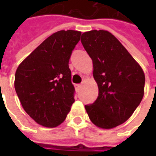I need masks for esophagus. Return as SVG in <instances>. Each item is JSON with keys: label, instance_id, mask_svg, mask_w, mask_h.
Returning a JSON list of instances; mask_svg holds the SVG:
<instances>
[{"label": "esophagus", "instance_id": "obj_1", "mask_svg": "<svg viewBox=\"0 0 156 156\" xmlns=\"http://www.w3.org/2000/svg\"><path fill=\"white\" fill-rule=\"evenodd\" d=\"M81 84H76L75 85V89H76V91L78 92L80 88H81Z\"/></svg>", "mask_w": 156, "mask_h": 156}]
</instances>
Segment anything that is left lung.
<instances>
[{"instance_id":"1","label":"left lung","mask_w":156,"mask_h":156,"mask_svg":"<svg viewBox=\"0 0 156 156\" xmlns=\"http://www.w3.org/2000/svg\"><path fill=\"white\" fill-rule=\"evenodd\" d=\"M81 42L93 60L98 87L94 103L85 105L88 117L102 129H112L130 117L144 96L145 78L140 66L115 36L104 30L82 34Z\"/></svg>"}]
</instances>
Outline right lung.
<instances>
[{"label": "right lung", "mask_w": 156, "mask_h": 156, "mask_svg": "<svg viewBox=\"0 0 156 156\" xmlns=\"http://www.w3.org/2000/svg\"><path fill=\"white\" fill-rule=\"evenodd\" d=\"M80 36L73 30L55 32L16 69V94L27 115L42 126L62 124L74 102L68 62Z\"/></svg>", "instance_id": "right-lung-1"}]
</instances>
